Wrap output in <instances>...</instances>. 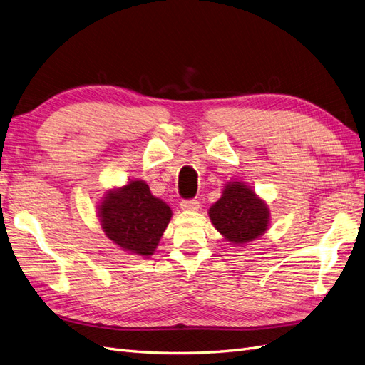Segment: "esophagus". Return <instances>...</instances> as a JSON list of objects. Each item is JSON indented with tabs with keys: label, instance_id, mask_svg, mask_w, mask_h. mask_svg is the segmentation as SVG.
Listing matches in <instances>:
<instances>
[{
	"label": "esophagus",
	"instance_id": "esophagus-1",
	"mask_svg": "<svg viewBox=\"0 0 365 365\" xmlns=\"http://www.w3.org/2000/svg\"><path fill=\"white\" fill-rule=\"evenodd\" d=\"M180 205L182 210H192V212L200 208V202H197L196 200H184V201H181Z\"/></svg>",
	"mask_w": 365,
	"mask_h": 365
}]
</instances>
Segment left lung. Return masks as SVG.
<instances>
[{"mask_svg": "<svg viewBox=\"0 0 365 365\" xmlns=\"http://www.w3.org/2000/svg\"><path fill=\"white\" fill-rule=\"evenodd\" d=\"M215 228L231 244L257 239L268 228V207L245 184L228 182L220 200L208 210Z\"/></svg>", "mask_w": 365, "mask_h": 365, "instance_id": "1", "label": "left lung"}]
</instances>
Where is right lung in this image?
<instances>
[{"label":"right lung","instance_id":"obj_1","mask_svg":"<svg viewBox=\"0 0 365 365\" xmlns=\"http://www.w3.org/2000/svg\"><path fill=\"white\" fill-rule=\"evenodd\" d=\"M105 235L123 250L150 256L172 217L170 207L153 196L149 185L135 180L108 192L98 208Z\"/></svg>","mask_w":365,"mask_h":365}]
</instances>
